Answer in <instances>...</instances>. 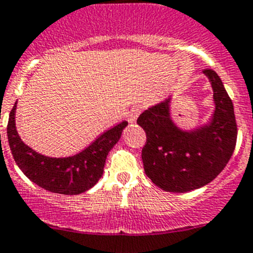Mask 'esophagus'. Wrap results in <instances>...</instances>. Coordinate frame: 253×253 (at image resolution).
Wrapping results in <instances>:
<instances>
[{"label": "esophagus", "instance_id": "esophagus-1", "mask_svg": "<svg viewBox=\"0 0 253 253\" xmlns=\"http://www.w3.org/2000/svg\"><path fill=\"white\" fill-rule=\"evenodd\" d=\"M142 106L140 105H134L133 108H131L130 113H129V120H130L131 123L135 122L136 119H138V117L140 115V113H142Z\"/></svg>", "mask_w": 253, "mask_h": 253}]
</instances>
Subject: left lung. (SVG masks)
Wrapping results in <instances>:
<instances>
[{
	"label": "left lung",
	"mask_w": 253,
	"mask_h": 253,
	"mask_svg": "<svg viewBox=\"0 0 253 253\" xmlns=\"http://www.w3.org/2000/svg\"><path fill=\"white\" fill-rule=\"evenodd\" d=\"M213 87L216 110L212 122L193 131H182L169 117V99L140 114L136 123L147 134L142 149L144 172L166 192L183 193L212 182L231 159L237 124L231 98L221 79L205 69Z\"/></svg>",
	"instance_id": "1"
}]
</instances>
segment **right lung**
<instances>
[{"label": "right lung", "mask_w": 253, "mask_h": 253, "mask_svg": "<svg viewBox=\"0 0 253 253\" xmlns=\"http://www.w3.org/2000/svg\"><path fill=\"white\" fill-rule=\"evenodd\" d=\"M16 104L8 118L7 136L11 153L24 174L46 191L60 194H80L87 191L103 175L108 153L120 139L128 125L122 122L101 134L79 154L68 158H50L27 147L18 136L15 126Z\"/></svg>", "instance_id": "add662e5"}]
</instances>
